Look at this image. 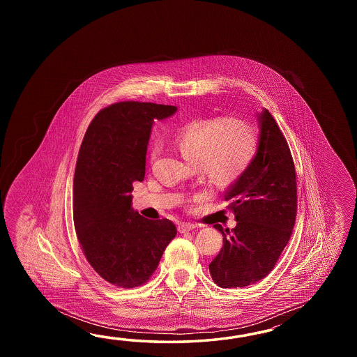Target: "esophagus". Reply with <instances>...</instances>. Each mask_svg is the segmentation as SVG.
Instances as JSON below:
<instances>
[{
	"mask_svg": "<svg viewBox=\"0 0 357 357\" xmlns=\"http://www.w3.org/2000/svg\"><path fill=\"white\" fill-rule=\"evenodd\" d=\"M195 228H197V226L192 225V223H180L177 229H178L180 234H185V232H189V231H192Z\"/></svg>",
	"mask_w": 357,
	"mask_h": 357,
	"instance_id": "34e87169",
	"label": "esophagus"
}]
</instances>
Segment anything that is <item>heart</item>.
I'll return each mask as SVG.
<instances>
[{
	"label": "heart",
	"mask_w": 357,
	"mask_h": 357,
	"mask_svg": "<svg viewBox=\"0 0 357 357\" xmlns=\"http://www.w3.org/2000/svg\"><path fill=\"white\" fill-rule=\"evenodd\" d=\"M258 144L257 129L237 117L189 122L174 139L182 160L199 168L215 186H227L243 175L254 160Z\"/></svg>",
	"instance_id": "b5f03b06"
}]
</instances>
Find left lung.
I'll use <instances>...</instances> for the list:
<instances>
[{
    "instance_id": "1",
    "label": "left lung",
    "mask_w": 357,
    "mask_h": 357,
    "mask_svg": "<svg viewBox=\"0 0 357 357\" xmlns=\"http://www.w3.org/2000/svg\"><path fill=\"white\" fill-rule=\"evenodd\" d=\"M258 121L255 157L225 192L237 225L231 231L214 226L223 246L209 272L222 289L246 287L271 273L296 220V171L289 144L268 109Z\"/></svg>"
}]
</instances>
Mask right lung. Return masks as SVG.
<instances>
[{"mask_svg": "<svg viewBox=\"0 0 357 357\" xmlns=\"http://www.w3.org/2000/svg\"><path fill=\"white\" fill-rule=\"evenodd\" d=\"M177 107L120 102L103 108L85 132L76 162L73 211L77 240L97 273L122 289L151 278L177 229L132 209V182L143 181L154 120Z\"/></svg>", "mask_w": 357, "mask_h": 357, "instance_id": "obj_1", "label": "right lung"}]
</instances>
